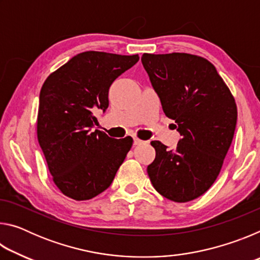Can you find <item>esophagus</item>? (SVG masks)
<instances>
[{
    "mask_svg": "<svg viewBox=\"0 0 260 260\" xmlns=\"http://www.w3.org/2000/svg\"><path fill=\"white\" fill-rule=\"evenodd\" d=\"M133 141H134V146H140V144L146 143V141L140 140L139 138H136V136H134V138H133Z\"/></svg>",
    "mask_w": 260,
    "mask_h": 260,
    "instance_id": "esophagus-1",
    "label": "esophagus"
}]
</instances>
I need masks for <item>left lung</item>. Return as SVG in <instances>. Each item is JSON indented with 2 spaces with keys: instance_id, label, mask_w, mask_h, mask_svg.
<instances>
[{
  "instance_id": "left-lung-1",
  "label": "left lung",
  "mask_w": 260,
  "mask_h": 260,
  "mask_svg": "<svg viewBox=\"0 0 260 260\" xmlns=\"http://www.w3.org/2000/svg\"><path fill=\"white\" fill-rule=\"evenodd\" d=\"M166 117L181 135L175 149L152 141L148 166L153 188L178 203L197 199L212 186L234 136L237 108L214 65L203 57L172 52L141 57Z\"/></svg>"
}]
</instances>
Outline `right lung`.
<instances>
[{
    "label": "right lung",
    "instance_id": "obj_1",
    "mask_svg": "<svg viewBox=\"0 0 260 260\" xmlns=\"http://www.w3.org/2000/svg\"><path fill=\"white\" fill-rule=\"evenodd\" d=\"M139 55L85 51L51 73L40 91L38 140L52 180L65 196L86 201L112 183L133 139L116 140L93 128L109 107L112 82Z\"/></svg>",
    "mask_w": 260,
    "mask_h": 260
}]
</instances>
